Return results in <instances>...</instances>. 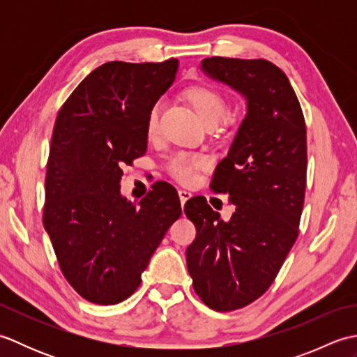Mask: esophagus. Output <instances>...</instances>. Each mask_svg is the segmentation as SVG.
<instances>
[{
	"mask_svg": "<svg viewBox=\"0 0 357 357\" xmlns=\"http://www.w3.org/2000/svg\"><path fill=\"white\" fill-rule=\"evenodd\" d=\"M178 195H179V199H181V206H183V208H184V204L192 198V193L188 190H179Z\"/></svg>",
	"mask_w": 357,
	"mask_h": 357,
	"instance_id": "1",
	"label": "esophagus"
}]
</instances>
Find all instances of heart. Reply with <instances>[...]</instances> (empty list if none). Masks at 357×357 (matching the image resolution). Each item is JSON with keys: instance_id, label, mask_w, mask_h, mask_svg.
<instances>
[{"instance_id": "heart-1", "label": "heart", "mask_w": 357, "mask_h": 357, "mask_svg": "<svg viewBox=\"0 0 357 357\" xmlns=\"http://www.w3.org/2000/svg\"><path fill=\"white\" fill-rule=\"evenodd\" d=\"M184 98L208 127L221 124L230 113L229 100L215 87L204 84L192 86L184 90ZM159 116H161V104L156 102L150 107L146 119L149 138H156L159 135ZM206 165L207 159L201 155L176 153L167 162V172L179 183H190L195 173Z\"/></svg>"}]
</instances>
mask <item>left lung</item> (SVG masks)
Instances as JSON below:
<instances>
[{"mask_svg": "<svg viewBox=\"0 0 357 357\" xmlns=\"http://www.w3.org/2000/svg\"><path fill=\"white\" fill-rule=\"evenodd\" d=\"M201 69L247 100V115L211 181L216 193L230 196V221L202 196L184 208L196 227L187 248L195 291L207 307L231 312L268 290L298 238L307 127L290 81L267 59L211 56Z\"/></svg>", "mask_w": 357, "mask_h": 357, "instance_id": "left-lung-1", "label": "left lung"}]
</instances>
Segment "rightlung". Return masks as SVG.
Wrapping results in <instances>:
<instances>
[{"mask_svg": "<svg viewBox=\"0 0 357 357\" xmlns=\"http://www.w3.org/2000/svg\"><path fill=\"white\" fill-rule=\"evenodd\" d=\"M176 72L174 58L105 63L79 82L56 116L43 224L64 278L93 304L115 305L135 293L183 213L178 192L162 181L139 206L119 190L123 167L147 150V113Z\"/></svg>", "mask_w": 357, "mask_h": 357, "instance_id": "right-lung-1", "label": "right lung"}]
</instances>
